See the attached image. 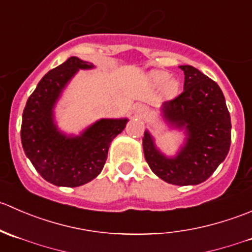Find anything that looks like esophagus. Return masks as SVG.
Here are the masks:
<instances>
[{
	"label": "esophagus",
	"mask_w": 252,
	"mask_h": 252,
	"mask_svg": "<svg viewBox=\"0 0 252 252\" xmlns=\"http://www.w3.org/2000/svg\"><path fill=\"white\" fill-rule=\"evenodd\" d=\"M135 113H136V116L140 117V118H144V117H146V114L149 113V110H147L146 106L138 105L135 107Z\"/></svg>",
	"instance_id": "obj_1"
}]
</instances>
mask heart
Segmentation results:
<instances>
[{"label":"heart","instance_id":"heart-1","mask_svg":"<svg viewBox=\"0 0 252 252\" xmlns=\"http://www.w3.org/2000/svg\"><path fill=\"white\" fill-rule=\"evenodd\" d=\"M152 80L156 85L163 86V90L166 95H173V94L177 93L178 88H179V83L174 79H169L168 73L164 72H157L152 75Z\"/></svg>","mask_w":252,"mask_h":252}]
</instances>
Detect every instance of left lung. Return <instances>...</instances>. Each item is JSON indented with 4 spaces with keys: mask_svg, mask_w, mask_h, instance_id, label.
I'll use <instances>...</instances> for the list:
<instances>
[{
    "mask_svg": "<svg viewBox=\"0 0 252 252\" xmlns=\"http://www.w3.org/2000/svg\"><path fill=\"white\" fill-rule=\"evenodd\" d=\"M184 70V91L166 101L163 116L188 130V140L175 158H167L155 146L149 131L142 139L145 159L155 174L169 184L196 185L205 182L224 161L232 140L230 114L216 81L191 65Z\"/></svg>",
    "mask_w": 252,
    "mask_h": 252,
    "instance_id": "1",
    "label": "left lung"
}]
</instances>
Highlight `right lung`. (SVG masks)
<instances>
[{"label": "right lung", "mask_w": 252, "mask_h": 252, "mask_svg": "<svg viewBox=\"0 0 252 252\" xmlns=\"http://www.w3.org/2000/svg\"><path fill=\"white\" fill-rule=\"evenodd\" d=\"M93 64L70 57L53 68L37 84L23 112L20 138L25 155L45 180L57 187H79L102 171L111 141L128 119H101L80 136L67 138L53 124L52 108L78 69Z\"/></svg>", "instance_id": "obj_1"}]
</instances>
